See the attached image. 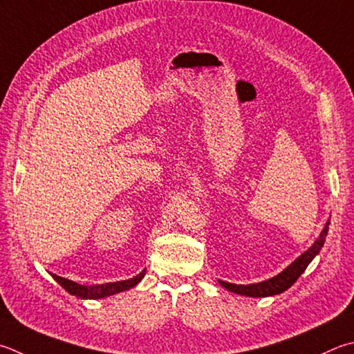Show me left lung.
I'll use <instances>...</instances> for the list:
<instances>
[{
  "instance_id": "left-lung-1",
  "label": "left lung",
  "mask_w": 354,
  "mask_h": 354,
  "mask_svg": "<svg viewBox=\"0 0 354 354\" xmlns=\"http://www.w3.org/2000/svg\"><path fill=\"white\" fill-rule=\"evenodd\" d=\"M328 224L330 223H326V226L324 227L322 234H320L316 243H314L306 252L301 254L297 260L291 263L283 272L275 275V277L269 279L266 281H261V283H252V285H235V283H227V281L220 280L221 286H224L235 294L248 295V297H268V295H275L286 291V289L291 288L295 283V280L304 274L306 266L310 265L311 260L319 254V250L322 249L325 243V236L328 234Z\"/></svg>"
}]
</instances>
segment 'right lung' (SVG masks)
<instances>
[{"mask_svg": "<svg viewBox=\"0 0 354 354\" xmlns=\"http://www.w3.org/2000/svg\"><path fill=\"white\" fill-rule=\"evenodd\" d=\"M145 275V271L140 272L136 277H133L130 280H122V281H114V283H105V285H91V286H83L75 283V281H71L68 279L59 277V275H54V280L59 283L62 288H65L69 294L75 295V297L80 299H102L106 297V295H113L122 291H127L133 286H136L142 277Z\"/></svg>", "mask_w": 354, "mask_h": 354, "instance_id": "obj_1", "label": "right lung"}]
</instances>
